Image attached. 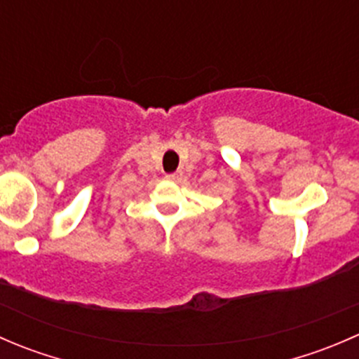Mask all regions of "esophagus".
Masks as SVG:
<instances>
[{"mask_svg":"<svg viewBox=\"0 0 359 359\" xmlns=\"http://www.w3.org/2000/svg\"><path fill=\"white\" fill-rule=\"evenodd\" d=\"M166 180H179V173L173 172V173H166Z\"/></svg>","mask_w":359,"mask_h":359,"instance_id":"esophagus-1","label":"esophagus"}]
</instances>
